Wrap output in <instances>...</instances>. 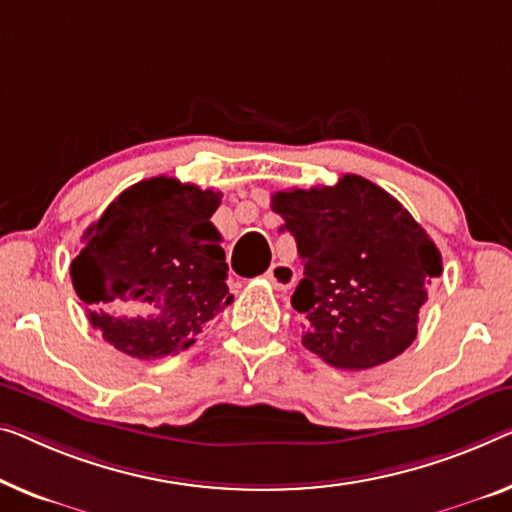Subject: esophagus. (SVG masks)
I'll use <instances>...</instances> for the list:
<instances>
[{
    "instance_id": "1",
    "label": "esophagus",
    "mask_w": 512,
    "mask_h": 512,
    "mask_svg": "<svg viewBox=\"0 0 512 512\" xmlns=\"http://www.w3.org/2000/svg\"><path fill=\"white\" fill-rule=\"evenodd\" d=\"M266 278H269V282L276 289H289L296 280V271L292 264L276 262V264H271L269 271H266Z\"/></svg>"
}]
</instances>
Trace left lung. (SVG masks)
Returning <instances> with one entry per match:
<instances>
[{
  "label": "left lung",
  "instance_id": "1",
  "mask_svg": "<svg viewBox=\"0 0 512 512\" xmlns=\"http://www.w3.org/2000/svg\"><path fill=\"white\" fill-rule=\"evenodd\" d=\"M294 236L303 278L292 294L303 347L333 368L368 370L400 356L418 333L441 253L377 183L345 174L335 186L271 197Z\"/></svg>",
  "mask_w": 512,
  "mask_h": 512
}]
</instances>
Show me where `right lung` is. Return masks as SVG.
Listing matches in <instances>:
<instances>
[{"label": "right lung", "instance_id": "1", "mask_svg": "<svg viewBox=\"0 0 512 512\" xmlns=\"http://www.w3.org/2000/svg\"><path fill=\"white\" fill-rule=\"evenodd\" d=\"M218 190L172 177L126 188L82 234L75 294L103 338L140 361L181 354L232 303Z\"/></svg>", "mask_w": 512, "mask_h": 512}]
</instances>
